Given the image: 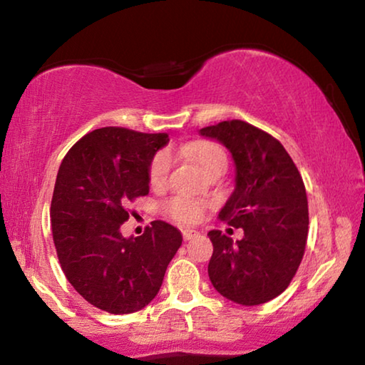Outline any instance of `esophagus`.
<instances>
[{
    "label": "esophagus",
    "instance_id": "obj_1",
    "mask_svg": "<svg viewBox=\"0 0 365 365\" xmlns=\"http://www.w3.org/2000/svg\"><path fill=\"white\" fill-rule=\"evenodd\" d=\"M197 233L196 230H191V228H187V230H183V238L185 240H193L195 237H197Z\"/></svg>",
    "mask_w": 365,
    "mask_h": 365
}]
</instances>
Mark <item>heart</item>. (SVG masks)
Listing matches in <instances>:
<instances>
[{
	"instance_id": "heart-1",
	"label": "heart",
	"mask_w": 365,
	"mask_h": 365,
	"mask_svg": "<svg viewBox=\"0 0 365 365\" xmlns=\"http://www.w3.org/2000/svg\"><path fill=\"white\" fill-rule=\"evenodd\" d=\"M190 156L195 160L197 169H200L205 175L209 174V172H212L219 168H225L227 165V158L224 151H222L219 146L211 145V143L197 145L190 151ZM170 164H172V159L168 151H160L156 154V158L153 159V164L150 168L151 187L154 188L163 187L165 180H168ZM168 212L175 220L187 224V222H195L200 219L202 209L197 202L185 200V197H174V200L169 201Z\"/></svg>"
}]
</instances>
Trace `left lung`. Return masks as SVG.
I'll list each match as a JSON object with an SVG mask.
<instances>
[{
	"instance_id": "8db88e82",
	"label": "left lung",
	"mask_w": 365,
	"mask_h": 365,
	"mask_svg": "<svg viewBox=\"0 0 365 365\" xmlns=\"http://www.w3.org/2000/svg\"><path fill=\"white\" fill-rule=\"evenodd\" d=\"M200 135L232 154L235 188L219 219L245 232L237 242L220 230L207 233L214 246L209 279L237 304H264L285 292L304 256V183L280 141L248 122L225 120Z\"/></svg>"
}]
</instances>
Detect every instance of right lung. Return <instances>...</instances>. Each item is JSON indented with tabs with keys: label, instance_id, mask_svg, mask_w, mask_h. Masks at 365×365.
<instances>
[{
	"label": "right lung",
	"instance_id": "right-lung-1",
	"mask_svg": "<svg viewBox=\"0 0 365 365\" xmlns=\"http://www.w3.org/2000/svg\"><path fill=\"white\" fill-rule=\"evenodd\" d=\"M168 133L104 127L85 135L59 165L51 200L53 240L77 293L109 314H132L156 298L182 245L178 228L154 220L125 238V205L150 193L154 154Z\"/></svg>",
	"mask_w": 365,
	"mask_h": 365
}]
</instances>
